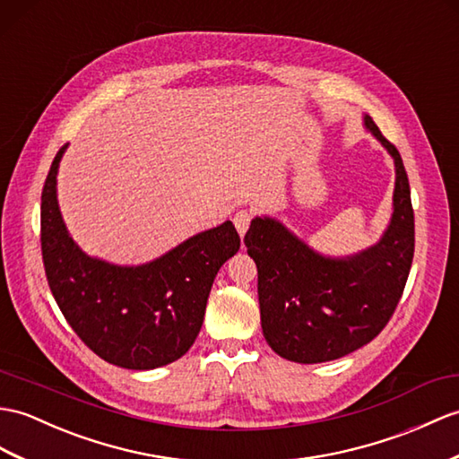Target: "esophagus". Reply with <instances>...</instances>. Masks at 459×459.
<instances>
[{
	"mask_svg": "<svg viewBox=\"0 0 459 459\" xmlns=\"http://www.w3.org/2000/svg\"><path fill=\"white\" fill-rule=\"evenodd\" d=\"M232 222H234V227H237L240 237H244V234H247V230H248V227H250V222H252V212L242 209L232 217Z\"/></svg>",
	"mask_w": 459,
	"mask_h": 459,
	"instance_id": "1",
	"label": "esophagus"
}]
</instances>
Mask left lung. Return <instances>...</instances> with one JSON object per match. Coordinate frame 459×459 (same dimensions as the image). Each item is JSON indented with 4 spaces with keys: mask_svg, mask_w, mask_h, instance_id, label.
I'll use <instances>...</instances> for the list:
<instances>
[{
    "mask_svg": "<svg viewBox=\"0 0 459 459\" xmlns=\"http://www.w3.org/2000/svg\"><path fill=\"white\" fill-rule=\"evenodd\" d=\"M395 160L393 217L383 238L344 260L313 252L281 222L254 219L244 237L258 268L262 330L275 354L299 364L338 359L371 342L395 313L414 255V212L401 154L366 115Z\"/></svg>",
    "mask_w": 459,
    "mask_h": 459,
    "instance_id": "left-lung-1",
    "label": "left lung"
}]
</instances>
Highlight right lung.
Wrapping results in <instances>:
<instances>
[{"label":"right lung","instance_id":"1","mask_svg":"<svg viewBox=\"0 0 459 459\" xmlns=\"http://www.w3.org/2000/svg\"><path fill=\"white\" fill-rule=\"evenodd\" d=\"M52 160L40 195V250L50 291L74 333L126 369L172 364L194 346L219 268L240 248L230 221L199 232L151 264L123 268L85 255L64 227Z\"/></svg>","mask_w":459,"mask_h":459}]
</instances>
